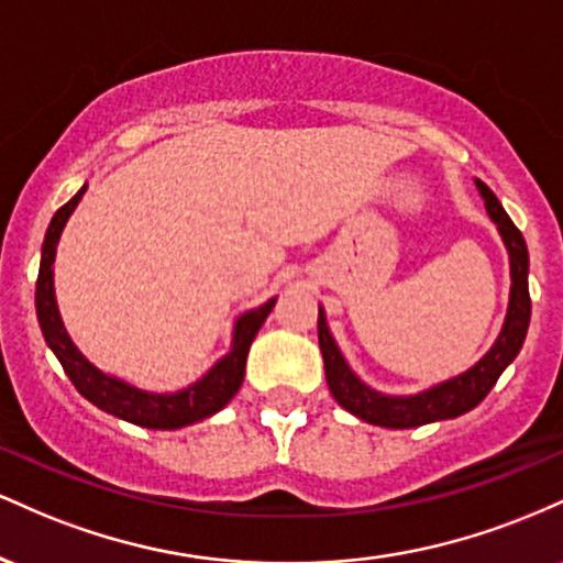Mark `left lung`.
Returning <instances> with one entry per match:
<instances>
[{"instance_id": "8db88e82", "label": "left lung", "mask_w": 563, "mask_h": 563, "mask_svg": "<svg viewBox=\"0 0 563 563\" xmlns=\"http://www.w3.org/2000/svg\"><path fill=\"white\" fill-rule=\"evenodd\" d=\"M476 190L484 198V209H487L489 219L495 222L497 232H500L503 245L508 251L510 264V294H508V309L506 320H503L500 333H497L495 344L484 354L476 365L463 371L461 376H452L442 384L429 386V389L416 394H384L373 386H367L357 373L346 363L341 354L339 344H335L331 328H328L325 309L320 307L318 318V339L322 363H325V380L331 389L333 399L344 410L357 416L360 421L384 426V429H416V426H426L434 421H448V418H457L463 412L474 410L476 405L487 397L489 389L497 384L500 373L514 363L519 354L521 344L527 339L529 314H532V301H529V254L525 235L516 230L510 222L506 209L495 192L489 190L482 179H476Z\"/></svg>"}]
</instances>
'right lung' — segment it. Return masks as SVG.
I'll use <instances>...</instances> for the list:
<instances>
[{
  "instance_id": "1",
  "label": "right lung",
  "mask_w": 563,
  "mask_h": 563,
  "mask_svg": "<svg viewBox=\"0 0 563 563\" xmlns=\"http://www.w3.org/2000/svg\"><path fill=\"white\" fill-rule=\"evenodd\" d=\"M87 192V185L68 200L66 206L55 211L53 222H49L47 235L42 243V262H38V277H36V318L38 328H42L44 341L53 349L55 357L60 360L66 376L74 380L84 399H89L100 410L111 412V416L129 421L134 426H145V429H161L174 431L183 426H192L198 421H206L214 412L222 410L224 405L235 397L241 389L245 376V357H249L251 341L256 339L260 328L273 312L275 299L264 301L262 307L249 309L232 325V341L230 352L219 357L209 371L200 376L196 384L185 386L177 391H145L140 386L126 384V380L111 376V373L100 371V367L89 363L79 352V346L70 341V335L63 325L60 309H57L55 299V254L57 243H60L63 230H66L70 214L76 211L79 200Z\"/></svg>"
}]
</instances>
